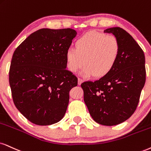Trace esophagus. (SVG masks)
<instances>
[{
    "label": "esophagus",
    "instance_id": "1",
    "mask_svg": "<svg viewBox=\"0 0 151 151\" xmlns=\"http://www.w3.org/2000/svg\"><path fill=\"white\" fill-rule=\"evenodd\" d=\"M83 79H80V78H79V79H78V85H81V83H82V82H83Z\"/></svg>",
    "mask_w": 151,
    "mask_h": 151
}]
</instances>
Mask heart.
<instances>
[{
    "instance_id": "b5f03b06",
    "label": "heart",
    "mask_w": 151,
    "mask_h": 151,
    "mask_svg": "<svg viewBox=\"0 0 151 151\" xmlns=\"http://www.w3.org/2000/svg\"><path fill=\"white\" fill-rule=\"evenodd\" d=\"M74 49L65 54L66 65L75 73L84 65L83 75L97 78L106 77L114 69L121 52V45L115 36L90 31L81 36L74 44Z\"/></svg>"
}]
</instances>
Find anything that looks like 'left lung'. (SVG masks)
<instances>
[{"label":"left lung","instance_id":"obj_1","mask_svg":"<svg viewBox=\"0 0 151 151\" xmlns=\"http://www.w3.org/2000/svg\"><path fill=\"white\" fill-rule=\"evenodd\" d=\"M119 41L118 61L106 77L81 83L83 99L91 117L103 125L125 121L134 114L146 81L144 51L134 38L119 27L107 28Z\"/></svg>","mask_w":151,"mask_h":151}]
</instances>
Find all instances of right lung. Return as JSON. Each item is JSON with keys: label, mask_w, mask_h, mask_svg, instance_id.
<instances>
[{"label": "right lung", "mask_w": 151, "mask_h": 151, "mask_svg": "<svg viewBox=\"0 0 151 151\" xmlns=\"http://www.w3.org/2000/svg\"><path fill=\"white\" fill-rule=\"evenodd\" d=\"M76 30L42 28L13 53L9 82L15 106L35 125H49L63 118L70 91L77 78L66 70L65 54Z\"/></svg>", "instance_id": "obj_1"}]
</instances>
